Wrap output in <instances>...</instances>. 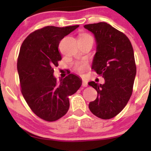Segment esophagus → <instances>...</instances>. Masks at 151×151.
<instances>
[{
    "mask_svg": "<svg viewBox=\"0 0 151 151\" xmlns=\"http://www.w3.org/2000/svg\"><path fill=\"white\" fill-rule=\"evenodd\" d=\"M82 86H84V87L87 86V81L86 80H82Z\"/></svg>",
    "mask_w": 151,
    "mask_h": 151,
    "instance_id": "1",
    "label": "esophagus"
}]
</instances>
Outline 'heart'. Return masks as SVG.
Instances as JSON below:
<instances>
[{
	"label": "heart",
	"instance_id": "heart-1",
	"mask_svg": "<svg viewBox=\"0 0 151 151\" xmlns=\"http://www.w3.org/2000/svg\"><path fill=\"white\" fill-rule=\"evenodd\" d=\"M86 39H91L93 40L92 36L90 35L89 34L86 33H83L81 34L80 36H79V40H86ZM88 67H89V64H88L87 62L83 61L81 62H79L77 65L74 66V71L78 72L79 74H82L83 72H85V71L87 70Z\"/></svg>",
	"mask_w": 151,
	"mask_h": 151
}]
</instances>
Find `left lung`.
<instances>
[{
  "label": "left lung",
  "instance_id": "1",
  "mask_svg": "<svg viewBox=\"0 0 151 151\" xmlns=\"http://www.w3.org/2000/svg\"><path fill=\"white\" fill-rule=\"evenodd\" d=\"M84 27L94 35L97 45L92 70L105 80L104 84L89 83L98 94L89 108L100 119H112L124 109L133 92L136 66L132 45L125 34L106 22Z\"/></svg>",
  "mask_w": 151,
  "mask_h": 151
}]
</instances>
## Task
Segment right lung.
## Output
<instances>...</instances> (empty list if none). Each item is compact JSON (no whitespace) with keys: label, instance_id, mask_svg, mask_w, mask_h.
<instances>
[{"label":"right lung","instance_id":"obj_1","mask_svg":"<svg viewBox=\"0 0 151 151\" xmlns=\"http://www.w3.org/2000/svg\"><path fill=\"white\" fill-rule=\"evenodd\" d=\"M79 26H46L29 35L20 47L17 68L22 94L32 112L46 121H57L67 114L68 96L81 85L74 74L59 81L53 76L54 67L62 60L60 41Z\"/></svg>","mask_w":151,"mask_h":151}]
</instances>
